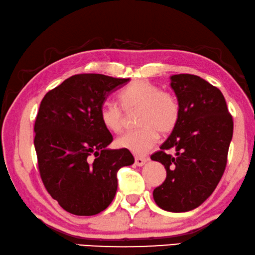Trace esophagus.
<instances>
[{
  "instance_id": "esophagus-1",
  "label": "esophagus",
  "mask_w": 255,
  "mask_h": 255,
  "mask_svg": "<svg viewBox=\"0 0 255 255\" xmlns=\"http://www.w3.org/2000/svg\"><path fill=\"white\" fill-rule=\"evenodd\" d=\"M147 160H149V158H145V157H136V158H135V164L137 165V166H143Z\"/></svg>"
}]
</instances>
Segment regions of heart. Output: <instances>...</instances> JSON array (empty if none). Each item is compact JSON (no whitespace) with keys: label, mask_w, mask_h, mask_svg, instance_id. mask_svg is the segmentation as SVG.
<instances>
[{"label":"heart","mask_w":255,"mask_h":255,"mask_svg":"<svg viewBox=\"0 0 255 255\" xmlns=\"http://www.w3.org/2000/svg\"><path fill=\"white\" fill-rule=\"evenodd\" d=\"M120 108L126 113L138 110L136 130L117 139L118 146L142 155L152 149L159 139V131L167 135L177 126L181 116L180 104L172 94L161 91L149 81L137 80L118 94ZM119 106L106 103L101 108L100 119L109 131L119 134L124 129L125 117Z\"/></svg>","instance_id":"1"}]
</instances>
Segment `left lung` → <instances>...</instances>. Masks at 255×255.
I'll use <instances>...</instances> for the list:
<instances>
[{"label": "left lung", "mask_w": 255, "mask_h": 255, "mask_svg": "<svg viewBox=\"0 0 255 255\" xmlns=\"http://www.w3.org/2000/svg\"><path fill=\"white\" fill-rule=\"evenodd\" d=\"M170 81L181 116L160 150L151 155L167 173L164 183L153 190V199L162 210L180 213L198 207L219 184L227 166L234 121L222 93L206 80L175 74Z\"/></svg>", "instance_id": "8db88e82"}]
</instances>
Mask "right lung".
I'll return each instance as SVG.
<instances>
[{"instance_id": "add662e5", "label": "right lung", "mask_w": 255, "mask_h": 255, "mask_svg": "<svg viewBox=\"0 0 255 255\" xmlns=\"http://www.w3.org/2000/svg\"><path fill=\"white\" fill-rule=\"evenodd\" d=\"M129 79L72 75L45 94L34 125L41 180L52 198L74 215L104 211L115 198L121 167L134 164L126 149L110 150L113 137L100 111Z\"/></svg>"}]
</instances>
